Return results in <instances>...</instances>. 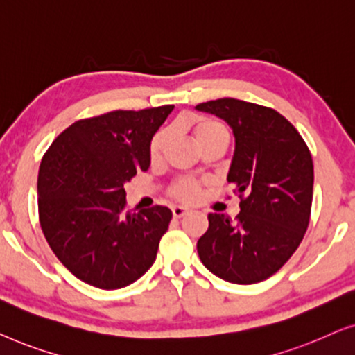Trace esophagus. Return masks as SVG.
I'll use <instances>...</instances> for the list:
<instances>
[{
  "label": "esophagus",
  "instance_id": "obj_1",
  "mask_svg": "<svg viewBox=\"0 0 355 355\" xmlns=\"http://www.w3.org/2000/svg\"><path fill=\"white\" fill-rule=\"evenodd\" d=\"M189 212H191V211H189V209H187V207H183V206H173L172 207V214H173V217H175V218H182L184 216H188Z\"/></svg>",
  "mask_w": 355,
  "mask_h": 355
}]
</instances>
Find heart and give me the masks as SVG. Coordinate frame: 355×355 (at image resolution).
Returning a JSON list of instances; mask_svg holds the SVG:
<instances>
[{"mask_svg":"<svg viewBox=\"0 0 355 355\" xmlns=\"http://www.w3.org/2000/svg\"><path fill=\"white\" fill-rule=\"evenodd\" d=\"M191 127H193V135L196 143L201 146V144L211 141V139L217 138V137H228L225 127L222 125L220 122L212 121V119H206V117H194L191 121ZM168 138V133L166 130H161L154 135L151 139V144H149V154H151L153 159H156L159 154H161L162 148L166 146ZM198 184L194 182H183L180 183L178 187L173 189V194L178 199H183V201H193L194 198L198 196Z\"/></svg>","mask_w":355,"mask_h":355,"instance_id":"obj_1","label":"heart"}]
</instances>
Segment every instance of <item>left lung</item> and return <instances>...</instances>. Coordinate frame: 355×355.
<instances>
[{
    "mask_svg": "<svg viewBox=\"0 0 355 355\" xmlns=\"http://www.w3.org/2000/svg\"><path fill=\"white\" fill-rule=\"evenodd\" d=\"M233 130L227 180L241 198L236 220L209 214L198 254L214 275L236 284L259 283L293 256L309 227L313 164L307 144L282 114L234 98L201 103Z\"/></svg>",
    "mask_w": 355,
    "mask_h": 355,
    "instance_id": "obj_1",
    "label": "left lung"
}]
</instances>
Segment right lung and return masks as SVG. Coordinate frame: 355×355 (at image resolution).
Here are the masks:
<instances>
[{"label": "right lung", "instance_id": "obj_1", "mask_svg": "<svg viewBox=\"0 0 355 355\" xmlns=\"http://www.w3.org/2000/svg\"><path fill=\"white\" fill-rule=\"evenodd\" d=\"M173 106L112 111L72 123L38 171L44 238L67 270L101 289L125 288L156 261L172 211H125V188L151 164L149 144Z\"/></svg>", "mask_w": 355, "mask_h": 355}]
</instances>
